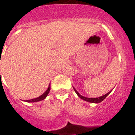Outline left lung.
<instances>
[{
  "mask_svg": "<svg viewBox=\"0 0 135 135\" xmlns=\"http://www.w3.org/2000/svg\"><path fill=\"white\" fill-rule=\"evenodd\" d=\"M73 89H74L75 92L77 94V95L79 96V97H80V98H82V99L84 100H86V101H87V102H89V103H100V102H102L104 99H105V98H106V97H107V96H108V95H109V94H110V92H111V91H109V92L107 93V94H105V95H103V96H100V97H98V98H86V97H85V96H81L80 94H79L77 91L75 90V88H73Z\"/></svg>",
  "mask_w": 135,
  "mask_h": 135,
  "instance_id": "obj_1",
  "label": "left lung"
}]
</instances>
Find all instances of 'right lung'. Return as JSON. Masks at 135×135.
I'll use <instances>...</instances> for the list:
<instances>
[{
    "label": "right lung",
    "mask_w": 135,
    "mask_h": 135,
    "mask_svg": "<svg viewBox=\"0 0 135 135\" xmlns=\"http://www.w3.org/2000/svg\"><path fill=\"white\" fill-rule=\"evenodd\" d=\"M50 85H49V88H48V89H47L46 91H45L44 94L41 95V96H40L39 97H38V98H34V99H31V100H26V101L27 102H29V103H34V102H37V101H41V100H42L45 99L46 98V97L47 96V95L49 94V91H50Z\"/></svg>",
    "instance_id": "obj_1"
}]
</instances>
